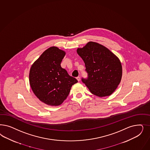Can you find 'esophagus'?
Masks as SVG:
<instances>
[{
    "mask_svg": "<svg viewBox=\"0 0 150 150\" xmlns=\"http://www.w3.org/2000/svg\"><path fill=\"white\" fill-rule=\"evenodd\" d=\"M76 78H77L78 81H80V77H77Z\"/></svg>",
    "mask_w": 150,
    "mask_h": 150,
    "instance_id": "34e87169",
    "label": "esophagus"
}]
</instances>
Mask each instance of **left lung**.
<instances>
[{
	"instance_id": "8db88e82",
	"label": "left lung",
	"mask_w": 150,
	"mask_h": 150,
	"mask_svg": "<svg viewBox=\"0 0 150 150\" xmlns=\"http://www.w3.org/2000/svg\"><path fill=\"white\" fill-rule=\"evenodd\" d=\"M82 58L88 74L82 81L90 92L98 97L109 96L115 91L122 77V66L119 59L100 44L89 42L77 50Z\"/></svg>"
}]
</instances>
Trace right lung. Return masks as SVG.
Instances as JSON below:
<instances>
[{"label":"right lung","instance_id":"add662e5","mask_svg":"<svg viewBox=\"0 0 150 150\" xmlns=\"http://www.w3.org/2000/svg\"><path fill=\"white\" fill-rule=\"evenodd\" d=\"M64 51L57 47L45 51L32 65L29 73L31 89L40 100L52 106L61 105L71 87L78 82L61 66Z\"/></svg>","mask_w":150,"mask_h":150}]
</instances>
